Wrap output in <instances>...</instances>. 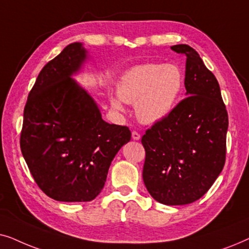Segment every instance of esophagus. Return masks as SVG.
Here are the masks:
<instances>
[{
  "mask_svg": "<svg viewBox=\"0 0 249 249\" xmlns=\"http://www.w3.org/2000/svg\"><path fill=\"white\" fill-rule=\"evenodd\" d=\"M131 137H132V139H134V141H139V139H141V134H139V132H137V131H132Z\"/></svg>",
  "mask_w": 249,
  "mask_h": 249,
  "instance_id": "34e87169",
  "label": "esophagus"
}]
</instances>
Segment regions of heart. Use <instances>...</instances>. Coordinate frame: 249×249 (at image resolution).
<instances>
[{"label":"heart","instance_id":"1","mask_svg":"<svg viewBox=\"0 0 249 249\" xmlns=\"http://www.w3.org/2000/svg\"><path fill=\"white\" fill-rule=\"evenodd\" d=\"M185 77L177 64L146 63L122 74L118 84V97H111L115 110H121V100L136 103V114L144 124L162 121L178 104Z\"/></svg>","mask_w":249,"mask_h":249}]
</instances>
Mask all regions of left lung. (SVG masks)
Masks as SVG:
<instances>
[{
    "label": "left lung",
    "mask_w": 249,
    "mask_h": 249,
    "mask_svg": "<svg viewBox=\"0 0 249 249\" xmlns=\"http://www.w3.org/2000/svg\"><path fill=\"white\" fill-rule=\"evenodd\" d=\"M171 50L187 56V97L142 137V180L159 203L186 205L206 194L222 171L229 120L219 83L199 54L186 44Z\"/></svg>",
    "instance_id": "obj_1"
}]
</instances>
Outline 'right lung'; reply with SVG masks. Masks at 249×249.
<instances>
[{
	"label": "right lung",
	"mask_w": 249,
	"mask_h": 249,
	"mask_svg": "<svg viewBox=\"0 0 249 249\" xmlns=\"http://www.w3.org/2000/svg\"><path fill=\"white\" fill-rule=\"evenodd\" d=\"M85 59L80 43L64 47L39 72L23 110V159L37 186L59 202L93 200L112 160L131 138L128 127L105 122L71 78Z\"/></svg>",
	"instance_id": "1"
}]
</instances>
